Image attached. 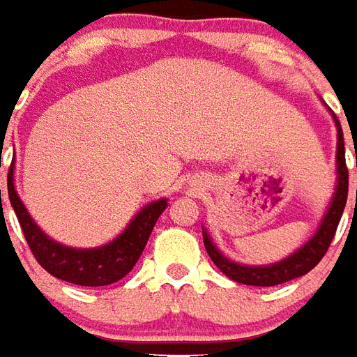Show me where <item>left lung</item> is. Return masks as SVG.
Returning <instances> with one entry per match:
<instances>
[{
    "mask_svg": "<svg viewBox=\"0 0 357 357\" xmlns=\"http://www.w3.org/2000/svg\"><path fill=\"white\" fill-rule=\"evenodd\" d=\"M329 112L333 114V120L337 126V185H335V193H333V199L329 202V208L325 212L317 231L302 247L296 248L292 255L279 260V262L268 264V266H247V264L233 262L231 258L222 255L220 248L214 245L208 231L202 227V239H204L206 252L212 258V262L216 264L218 269L233 281L252 284V287H273V284L287 283L291 279L306 275L310 269H314L319 264V260L327 252L331 241L335 237V231H337L338 222L342 218V212H344L346 199H348V168H346L344 158L342 128H340V122L335 116V112L333 110H329Z\"/></svg>",
    "mask_w": 357,
    "mask_h": 357,
    "instance_id": "1",
    "label": "left lung"
}]
</instances>
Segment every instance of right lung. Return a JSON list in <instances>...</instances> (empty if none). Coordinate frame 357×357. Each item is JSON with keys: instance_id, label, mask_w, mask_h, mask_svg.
<instances>
[{"instance_id": "add662e5", "label": "right lung", "mask_w": 357, "mask_h": 357, "mask_svg": "<svg viewBox=\"0 0 357 357\" xmlns=\"http://www.w3.org/2000/svg\"><path fill=\"white\" fill-rule=\"evenodd\" d=\"M7 189H9V201H11L13 210L19 218L28 247L36 256L38 264L45 271H50L53 277L63 279L66 283L82 284V287H105V284L116 283L122 277L128 275L139 260L156 220L168 206V199L149 202L130 220L124 231L112 241L105 243L101 247L74 248L51 239L32 220L30 212L24 206V202L20 201L19 193L15 189V162L9 168Z\"/></svg>"}]
</instances>
